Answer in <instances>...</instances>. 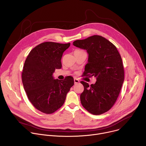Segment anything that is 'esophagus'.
Listing matches in <instances>:
<instances>
[{"label":"esophagus","mask_w":146,"mask_h":146,"mask_svg":"<svg viewBox=\"0 0 146 146\" xmlns=\"http://www.w3.org/2000/svg\"><path fill=\"white\" fill-rule=\"evenodd\" d=\"M74 84H77V83H78L80 81H79V80L78 79L74 78Z\"/></svg>","instance_id":"obj_1"}]
</instances>
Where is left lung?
I'll list each match as a JSON object with an SVG mask.
<instances>
[{"mask_svg":"<svg viewBox=\"0 0 146 146\" xmlns=\"http://www.w3.org/2000/svg\"><path fill=\"white\" fill-rule=\"evenodd\" d=\"M73 44L87 51L88 63L84 74L96 78L90 86L81 81L84 87L80 95L82 105L94 115L106 113L116 102L124 80L121 55L113 43L99 35L76 40Z\"/></svg>","mask_w":146,"mask_h":146,"instance_id":"8db88e82","label":"left lung"}]
</instances>
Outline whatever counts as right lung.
I'll use <instances>...</instances> for the list:
<instances>
[{"instance_id": "obj_1", "label": "right lung", "mask_w": 146, "mask_h": 146, "mask_svg": "<svg viewBox=\"0 0 146 146\" xmlns=\"http://www.w3.org/2000/svg\"><path fill=\"white\" fill-rule=\"evenodd\" d=\"M70 43H41L32 49L25 60L22 81L28 98L33 106L46 114L59 109L74 85V79L68 76L64 80L55 79V69L62 68L61 58Z\"/></svg>"}]
</instances>
